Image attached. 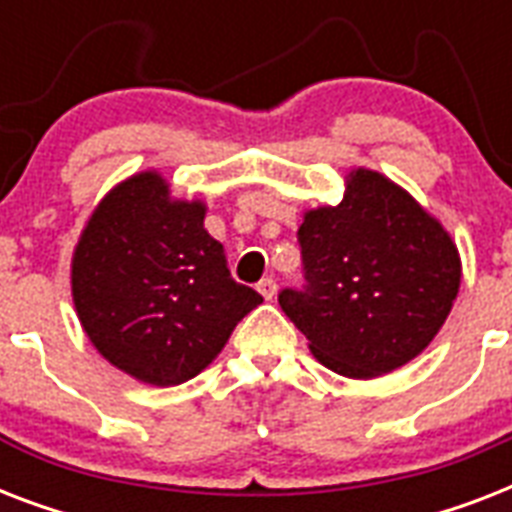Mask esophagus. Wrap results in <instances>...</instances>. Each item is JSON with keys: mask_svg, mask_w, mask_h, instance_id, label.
I'll use <instances>...</instances> for the list:
<instances>
[{"mask_svg": "<svg viewBox=\"0 0 512 512\" xmlns=\"http://www.w3.org/2000/svg\"><path fill=\"white\" fill-rule=\"evenodd\" d=\"M257 292L265 297V300H273L276 297V281L273 279H263L260 284H257Z\"/></svg>", "mask_w": 512, "mask_h": 512, "instance_id": "1", "label": "esophagus"}]
</instances>
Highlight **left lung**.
<instances>
[{"label":"left lung","instance_id":"left-lung-1","mask_svg":"<svg viewBox=\"0 0 512 512\" xmlns=\"http://www.w3.org/2000/svg\"><path fill=\"white\" fill-rule=\"evenodd\" d=\"M305 287L279 305L321 364L369 380L428 348L460 289L452 236L372 170H353L337 207L305 212L297 231Z\"/></svg>","mask_w":512,"mask_h":512}]
</instances>
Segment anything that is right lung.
<instances>
[{"label": "right lung", "mask_w": 512, "mask_h": 512, "mask_svg": "<svg viewBox=\"0 0 512 512\" xmlns=\"http://www.w3.org/2000/svg\"><path fill=\"white\" fill-rule=\"evenodd\" d=\"M204 212L201 201H172L159 172H140L100 201L74 249L71 295L84 332L148 385L196 377L263 303L231 279Z\"/></svg>", "instance_id": "obj_1"}]
</instances>
